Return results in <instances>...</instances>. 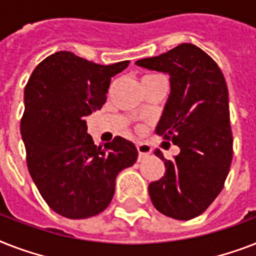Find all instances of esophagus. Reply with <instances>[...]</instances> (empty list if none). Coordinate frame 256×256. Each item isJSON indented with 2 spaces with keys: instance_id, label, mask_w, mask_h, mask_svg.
Segmentation results:
<instances>
[{
  "instance_id": "1",
  "label": "esophagus",
  "mask_w": 256,
  "mask_h": 256,
  "mask_svg": "<svg viewBox=\"0 0 256 256\" xmlns=\"http://www.w3.org/2000/svg\"><path fill=\"white\" fill-rule=\"evenodd\" d=\"M136 150H138V156H140V160H144L146 156H148L152 154V146L148 144H136Z\"/></svg>"
}]
</instances>
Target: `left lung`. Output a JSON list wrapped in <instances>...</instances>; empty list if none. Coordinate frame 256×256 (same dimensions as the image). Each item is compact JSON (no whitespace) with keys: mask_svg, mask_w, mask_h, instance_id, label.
Wrapping results in <instances>:
<instances>
[{"mask_svg":"<svg viewBox=\"0 0 256 256\" xmlns=\"http://www.w3.org/2000/svg\"><path fill=\"white\" fill-rule=\"evenodd\" d=\"M136 65L170 76V96L156 132L179 148L174 160L160 150L164 175L148 184L156 210L188 220L198 216L222 191L232 160L228 92L212 58L192 44H180Z\"/></svg>","mask_w":256,"mask_h":256,"instance_id":"left-lung-1","label":"left lung"}]
</instances>
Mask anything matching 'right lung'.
Listing matches in <instances>:
<instances>
[{
	"label": "right lung",
	"mask_w": 256,
	"mask_h": 256,
	"mask_svg": "<svg viewBox=\"0 0 256 256\" xmlns=\"http://www.w3.org/2000/svg\"><path fill=\"white\" fill-rule=\"evenodd\" d=\"M128 61L98 65L70 52H57L34 69L24 92L21 136L30 176L57 214L85 219L112 202L116 175L136 164L130 140L116 136L96 146L86 116L106 102L112 77Z\"/></svg>",
	"instance_id": "obj_1"
}]
</instances>
